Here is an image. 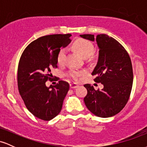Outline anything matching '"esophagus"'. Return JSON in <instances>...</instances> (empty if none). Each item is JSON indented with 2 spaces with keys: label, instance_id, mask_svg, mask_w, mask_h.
Returning a JSON list of instances; mask_svg holds the SVG:
<instances>
[{
  "label": "esophagus",
  "instance_id": "34e87169",
  "mask_svg": "<svg viewBox=\"0 0 147 147\" xmlns=\"http://www.w3.org/2000/svg\"><path fill=\"white\" fill-rule=\"evenodd\" d=\"M78 86H79L78 84L75 83H72L70 84V87L71 88H77Z\"/></svg>",
  "mask_w": 147,
  "mask_h": 147
}]
</instances>
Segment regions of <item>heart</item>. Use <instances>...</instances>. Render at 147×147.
Listing matches in <instances>:
<instances>
[{"label": "heart", "mask_w": 147, "mask_h": 147, "mask_svg": "<svg viewBox=\"0 0 147 147\" xmlns=\"http://www.w3.org/2000/svg\"><path fill=\"white\" fill-rule=\"evenodd\" d=\"M72 48L76 52H77L81 56L84 58H87L91 56L94 50V46L92 43L87 39L84 38H77L72 43ZM65 59V49H61L57 55V63L59 65H61L64 63ZM82 75V72L72 71L70 73V75L74 79H77L78 77Z\"/></svg>", "instance_id": "heart-1"}]
</instances>
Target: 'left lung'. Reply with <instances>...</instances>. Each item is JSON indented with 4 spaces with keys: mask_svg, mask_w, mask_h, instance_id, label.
I'll return each mask as SVG.
<instances>
[{
    "mask_svg": "<svg viewBox=\"0 0 147 147\" xmlns=\"http://www.w3.org/2000/svg\"><path fill=\"white\" fill-rule=\"evenodd\" d=\"M80 36L95 41L93 34ZM95 40L99 57L92 75L97 76L94 81L103 84L104 88L95 90L90 84H85L88 92L84 100L95 115L109 117L120 112L129 100L133 81L132 63L128 52L115 38L101 34Z\"/></svg>",
    "mask_w": 147,
    "mask_h": 147,
    "instance_id": "obj_1",
    "label": "left lung"
}]
</instances>
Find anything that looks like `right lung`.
Here are the masks:
<instances>
[{
    "label": "right lung",
    "instance_id": "obj_1",
    "mask_svg": "<svg viewBox=\"0 0 147 147\" xmlns=\"http://www.w3.org/2000/svg\"><path fill=\"white\" fill-rule=\"evenodd\" d=\"M70 36L67 34L40 37L28 45L20 59L19 93L28 111L38 119L51 120L61 111L68 83L59 81L53 87H47L45 82L53 79L51 70L57 68V55L61 47L71 42Z\"/></svg>",
    "mask_w": 147,
    "mask_h": 147
}]
</instances>
